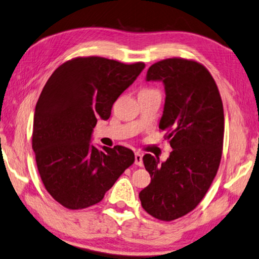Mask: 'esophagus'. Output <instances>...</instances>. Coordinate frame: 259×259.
Returning <instances> with one entry per match:
<instances>
[{
  "label": "esophagus",
  "mask_w": 259,
  "mask_h": 259,
  "mask_svg": "<svg viewBox=\"0 0 259 259\" xmlns=\"http://www.w3.org/2000/svg\"><path fill=\"white\" fill-rule=\"evenodd\" d=\"M135 164L139 166H142L143 162H142V155L140 153H135Z\"/></svg>",
  "instance_id": "obj_1"
}]
</instances>
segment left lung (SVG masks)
<instances>
[{
	"mask_svg": "<svg viewBox=\"0 0 259 259\" xmlns=\"http://www.w3.org/2000/svg\"><path fill=\"white\" fill-rule=\"evenodd\" d=\"M147 81H162L165 103L158 127L172 148L165 162L146 154L150 184L139 193L143 209L162 221L197 207L220 165L224 105L217 83L201 63L165 59L149 67Z\"/></svg>",
	"mask_w": 259,
	"mask_h": 259,
	"instance_id": "8db88e82",
	"label": "left lung"
}]
</instances>
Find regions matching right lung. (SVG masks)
<instances>
[{"instance_id": "right-lung-1", "label": "right lung", "mask_w": 259, "mask_h": 259, "mask_svg": "<svg viewBox=\"0 0 259 259\" xmlns=\"http://www.w3.org/2000/svg\"><path fill=\"white\" fill-rule=\"evenodd\" d=\"M143 68V62L75 58L58 67L44 87L34 111L32 149L45 189L66 208L97 204L133 164L132 150L98 149L91 135L97 119L110 118L113 103Z\"/></svg>"}]
</instances>
